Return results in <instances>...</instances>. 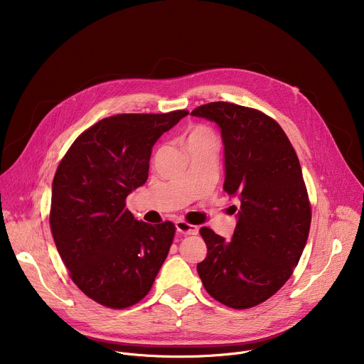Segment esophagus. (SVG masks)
<instances>
[{
	"label": "esophagus",
	"instance_id": "esophagus-1",
	"mask_svg": "<svg viewBox=\"0 0 364 364\" xmlns=\"http://www.w3.org/2000/svg\"><path fill=\"white\" fill-rule=\"evenodd\" d=\"M176 229L177 232H180L181 235H197L198 233V228L197 226H193V225H188L187 222L184 220H177L176 222Z\"/></svg>",
	"mask_w": 364,
	"mask_h": 364
}]
</instances>
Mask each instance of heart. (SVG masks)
Here are the masks:
<instances>
[{"mask_svg": "<svg viewBox=\"0 0 364 364\" xmlns=\"http://www.w3.org/2000/svg\"><path fill=\"white\" fill-rule=\"evenodd\" d=\"M197 142H215V144H218L213 131L210 128L204 127V125L194 127L187 135V144H197Z\"/></svg>", "mask_w": 364, "mask_h": 364, "instance_id": "heart-1", "label": "heart"}]
</instances>
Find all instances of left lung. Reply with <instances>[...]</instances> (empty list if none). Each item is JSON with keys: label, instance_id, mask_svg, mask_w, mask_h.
<instances>
[{"label": "left lung", "instance_id": "obj_1", "mask_svg": "<svg viewBox=\"0 0 364 364\" xmlns=\"http://www.w3.org/2000/svg\"><path fill=\"white\" fill-rule=\"evenodd\" d=\"M191 115L220 128L223 190L240 200L230 242L209 228L200 229L207 256L197 272L215 299L250 308L288 281L305 247L311 207L301 166L282 128L261 111L212 102Z\"/></svg>", "mask_w": 364, "mask_h": 364}]
</instances>
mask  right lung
<instances>
[{"instance_id": "add662e5", "label": "right lung", "mask_w": 364, "mask_h": 364, "mask_svg": "<svg viewBox=\"0 0 364 364\" xmlns=\"http://www.w3.org/2000/svg\"><path fill=\"white\" fill-rule=\"evenodd\" d=\"M187 111L121 114L72 144L51 186L50 229L77 288L109 308L141 301L168 255L176 226L149 225L125 209L145 184L154 144Z\"/></svg>"}]
</instances>
